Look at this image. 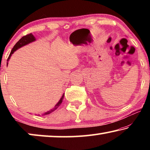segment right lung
Segmentation results:
<instances>
[{
  "instance_id": "1",
  "label": "right lung",
  "mask_w": 150,
  "mask_h": 150,
  "mask_svg": "<svg viewBox=\"0 0 150 150\" xmlns=\"http://www.w3.org/2000/svg\"><path fill=\"white\" fill-rule=\"evenodd\" d=\"M35 37L34 36V35H33L32 34H29L26 35H24V36L22 37V38L20 39V40H19V41L18 42L16 43V44L14 45V46L13 47V48H12V51H11V54H10V55H9V56H8V59H7V61H8V60L10 59V58H11L12 54H13V53L15 52V51L17 50L18 49H19L20 47L24 46V45H27V44H30V43H31V42H32L35 41ZM6 64H7V65H8V62H7ZM63 97H64V94H63V96H62V98H61V99L59 100V102H58V103L56 104V105H55V106H54V107L52 109H51L50 110L47 111V112H45V113L43 114V115H49V114H50L51 112H52L53 111H54L55 110H56V109L61 105V104L62 103ZM38 116H40V115H38Z\"/></svg>"
}]
</instances>
